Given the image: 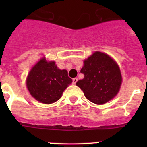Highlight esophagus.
<instances>
[{"label":"esophagus","instance_id":"34e87169","mask_svg":"<svg viewBox=\"0 0 147 147\" xmlns=\"http://www.w3.org/2000/svg\"><path fill=\"white\" fill-rule=\"evenodd\" d=\"M77 81H78L77 78H74V79H73V84H74V85H75V84L77 82Z\"/></svg>","mask_w":147,"mask_h":147}]
</instances>
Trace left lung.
Masks as SVG:
<instances>
[{
  "label": "left lung",
  "instance_id": "1",
  "mask_svg": "<svg viewBox=\"0 0 147 147\" xmlns=\"http://www.w3.org/2000/svg\"><path fill=\"white\" fill-rule=\"evenodd\" d=\"M80 72L82 80L76 85L87 99L96 105L109 102L117 94L121 84V75L116 62L107 54L96 51L84 61Z\"/></svg>",
  "mask_w": 147,
  "mask_h": 147
}]
</instances>
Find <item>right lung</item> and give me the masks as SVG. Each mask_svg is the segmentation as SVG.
Listing matches in <instances>:
<instances>
[{"mask_svg":"<svg viewBox=\"0 0 147 147\" xmlns=\"http://www.w3.org/2000/svg\"><path fill=\"white\" fill-rule=\"evenodd\" d=\"M72 83L66 70H59L54 62L45 58L35 65L27 77L26 85L32 96L43 104H51L60 98L65 88Z\"/></svg>","mask_w":147,"mask_h":147,"instance_id":"add662e5","label":"right lung"}]
</instances>
